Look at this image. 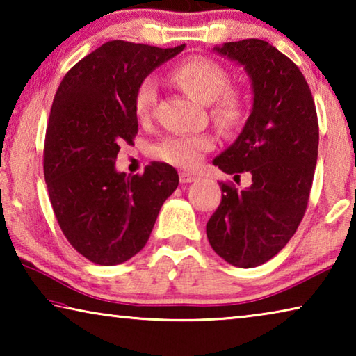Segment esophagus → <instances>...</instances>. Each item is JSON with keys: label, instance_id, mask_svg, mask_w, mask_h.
I'll return each instance as SVG.
<instances>
[{"label": "esophagus", "instance_id": "obj_1", "mask_svg": "<svg viewBox=\"0 0 356 356\" xmlns=\"http://www.w3.org/2000/svg\"><path fill=\"white\" fill-rule=\"evenodd\" d=\"M179 177H180V182L182 184H190V182H195V180L197 179L195 174H191V172H185V171H182L179 174Z\"/></svg>", "mask_w": 356, "mask_h": 356}]
</instances>
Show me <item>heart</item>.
Listing matches in <instances>:
<instances>
[{
	"mask_svg": "<svg viewBox=\"0 0 356 356\" xmlns=\"http://www.w3.org/2000/svg\"><path fill=\"white\" fill-rule=\"evenodd\" d=\"M172 81L201 104H210V116L222 130H236L246 119V102L236 89L229 88L231 76L218 63L206 56L185 59L171 72ZM159 83L146 76L138 84L134 99L135 116L140 122H147L154 116ZM215 147V140L209 134L171 135L154 147L156 159L168 165L193 170L201 163L206 154Z\"/></svg>",
	"mask_w": 356,
	"mask_h": 356,
	"instance_id": "b5f03b06",
	"label": "heart"
}]
</instances>
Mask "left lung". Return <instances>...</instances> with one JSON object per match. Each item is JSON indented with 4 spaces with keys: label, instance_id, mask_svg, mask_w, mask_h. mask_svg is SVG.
Segmentation results:
<instances>
[{
    "label": "left lung",
    "instance_id": "1",
    "mask_svg": "<svg viewBox=\"0 0 356 356\" xmlns=\"http://www.w3.org/2000/svg\"><path fill=\"white\" fill-rule=\"evenodd\" d=\"M215 51L243 65L254 102L236 143L213 160L234 179L248 172L251 186L220 184L222 197L207 222V238L226 262L251 268L278 254L303 220L317 163L318 120L303 74L268 42H227Z\"/></svg>",
    "mask_w": 356,
    "mask_h": 356
}]
</instances>
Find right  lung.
I'll return each instance as SVG.
<instances>
[{
  "label": "right lung",
  "mask_w": 356,
  "mask_h": 356,
  "mask_svg": "<svg viewBox=\"0 0 356 356\" xmlns=\"http://www.w3.org/2000/svg\"><path fill=\"white\" fill-rule=\"evenodd\" d=\"M185 48L110 40L78 61L53 99L44 144V176L65 238L88 261L118 265L147 243L156 216L179 185L171 165L118 172L120 144H134L135 91Z\"/></svg>",
  "instance_id": "1"
}]
</instances>
